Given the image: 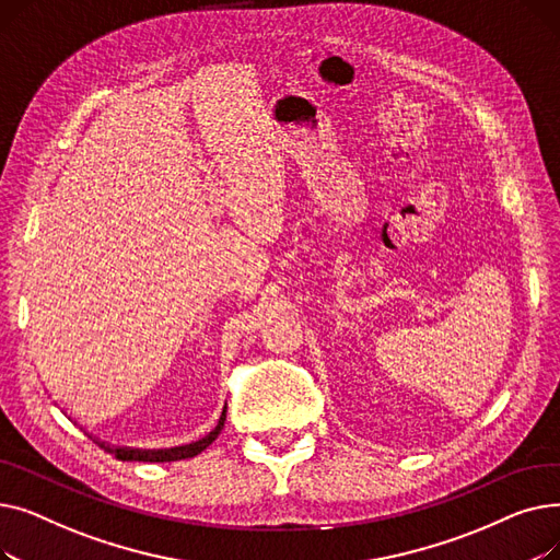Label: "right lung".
Wrapping results in <instances>:
<instances>
[{
	"label": "right lung",
	"mask_w": 560,
	"mask_h": 560,
	"mask_svg": "<svg viewBox=\"0 0 560 560\" xmlns=\"http://www.w3.org/2000/svg\"><path fill=\"white\" fill-rule=\"evenodd\" d=\"M224 420H226V410H222V416H220V422H218V427L209 433V435H203L201 440H197V443H192V445H184V447H172V450H156V452H142V450H113V447H108V445H100L104 452H108V454H113L115 458H120V460H142V463H165V460H182V458H190V456H197L199 452H203L206 447H209L213 440L218 438V433L222 431V427H224Z\"/></svg>",
	"instance_id": "right-lung-1"
}]
</instances>
